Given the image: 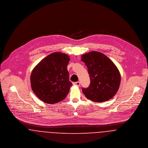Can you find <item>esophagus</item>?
<instances>
[{"label": "esophagus", "mask_w": 148, "mask_h": 148, "mask_svg": "<svg viewBox=\"0 0 148 148\" xmlns=\"http://www.w3.org/2000/svg\"><path fill=\"white\" fill-rule=\"evenodd\" d=\"M73 84V85H75V86H80V82H74Z\"/></svg>", "instance_id": "34e87169"}]
</instances>
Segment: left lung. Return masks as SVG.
Masks as SVG:
<instances>
[{"mask_svg": "<svg viewBox=\"0 0 148 148\" xmlns=\"http://www.w3.org/2000/svg\"><path fill=\"white\" fill-rule=\"evenodd\" d=\"M87 67L90 84L82 88L85 97L95 102L107 101L115 96L120 81V73L114 63L104 54L92 51L81 58Z\"/></svg>", "mask_w": 148, "mask_h": 148, "instance_id": "obj_1", "label": "left lung"}]
</instances>
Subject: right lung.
<instances>
[{"label": "right lung", "mask_w": 148, "mask_h": 148, "mask_svg": "<svg viewBox=\"0 0 148 148\" xmlns=\"http://www.w3.org/2000/svg\"><path fill=\"white\" fill-rule=\"evenodd\" d=\"M69 61L68 55L55 52L34 67L31 75V87L41 101L54 104L66 98L72 85L67 69Z\"/></svg>", "instance_id": "right-lung-1"}]
</instances>
